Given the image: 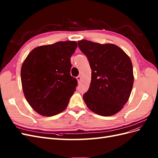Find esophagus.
I'll return each mask as SVG.
<instances>
[{
    "label": "esophagus",
    "instance_id": "34e87169",
    "mask_svg": "<svg viewBox=\"0 0 158 158\" xmlns=\"http://www.w3.org/2000/svg\"><path fill=\"white\" fill-rule=\"evenodd\" d=\"M76 79H77V80H78V82H79L81 80V76H78L77 77H76Z\"/></svg>",
    "mask_w": 158,
    "mask_h": 158
}]
</instances>
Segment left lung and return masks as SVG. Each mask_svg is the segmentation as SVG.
I'll use <instances>...</instances> for the list:
<instances>
[{
	"mask_svg": "<svg viewBox=\"0 0 158 158\" xmlns=\"http://www.w3.org/2000/svg\"><path fill=\"white\" fill-rule=\"evenodd\" d=\"M78 44L92 70L89 89L83 96L84 102L95 113L113 115L123 108L131 94L134 74L130 57L112 44L82 40Z\"/></svg>",
	"mask_w": 158,
	"mask_h": 158,
	"instance_id": "1",
	"label": "left lung"
}]
</instances>
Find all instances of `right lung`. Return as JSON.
<instances>
[{
  "label": "right lung",
  "instance_id": "obj_1",
  "mask_svg": "<svg viewBox=\"0 0 158 158\" xmlns=\"http://www.w3.org/2000/svg\"><path fill=\"white\" fill-rule=\"evenodd\" d=\"M75 41H59L33 49L23 61L21 81L24 96L41 115L63 112L77 85L70 74V57L77 47Z\"/></svg>",
  "mask_w": 158,
  "mask_h": 158
}]
</instances>
